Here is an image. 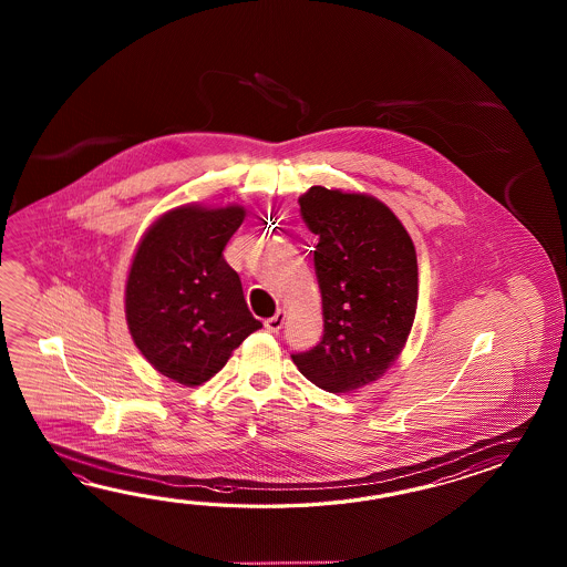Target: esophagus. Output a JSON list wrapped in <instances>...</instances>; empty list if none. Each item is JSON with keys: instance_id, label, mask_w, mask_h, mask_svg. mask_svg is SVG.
<instances>
[{"instance_id": "esophagus-1", "label": "esophagus", "mask_w": 567, "mask_h": 567, "mask_svg": "<svg viewBox=\"0 0 567 567\" xmlns=\"http://www.w3.org/2000/svg\"><path fill=\"white\" fill-rule=\"evenodd\" d=\"M286 322V312L284 310H278L276 316H271V318H267L266 328L269 332H279L281 330V326Z\"/></svg>"}]
</instances>
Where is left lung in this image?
I'll return each instance as SVG.
<instances>
[{"instance_id": "1", "label": "left lung", "mask_w": 567, "mask_h": 567, "mask_svg": "<svg viewBox=\"0 0 567 567\" xmlns=\"http://www.w3.org/2000/svg\"><path fill=\"white\" fill-rule=\"evenodd\" d=\"M298 203L318 239L324 334L291 361L313 385L349 393L383 377L408 342L417 308L415 247L393 210L369 194L312 186Z\"/></svg>"}]
</instances>
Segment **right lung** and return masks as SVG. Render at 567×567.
Here are the masks:
<instances>
[{"instance_id":"1","label":"right lung","mask_w":567,"mask_h":567,"mask_svg":"<svg viewBox=\"0 0 567 567\" xmlns=\"http://www.w3.org/2000/svg\"><path fill=\"white\" fill-rule=\"evenodd\" d=\"M243 218L237 205L178 206L145 230L133 255L125 286L133 342L157 373L181 385H203L264 326L223 257Z\"/></svg>"}]
</instances>
